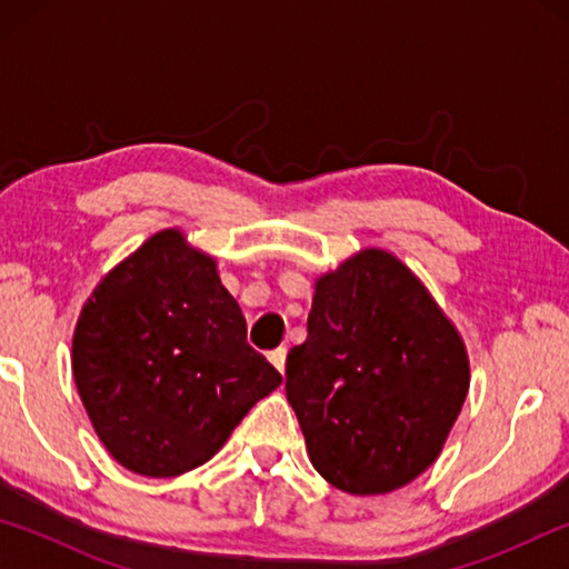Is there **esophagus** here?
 I'll use <instances>...</instances> for the list:
<instances>
[{
  "mask_svg": "<svg viewBox=\"0 0 569 569\" xmlns=\"http://www.w3.org/2000/svg\"><path fill=\"white\" fill-rule=\"evenodd\" d=\"M286 353H288L286 349H276V351L268 353V361H271L281 373L286 371Z\"/></svg>",
  "mask_w": 569,
  "mask_h": 569,
  "instance_id": "obj_1",
  "label": "esophagus"
}]
</instances>
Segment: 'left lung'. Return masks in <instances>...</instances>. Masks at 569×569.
I'll return each mask as SVG.
<instances>
[{"instance_id":"8db88e82","label":"left lung","mask_w":569,"mask_h":569,"mask_svg":"<svg viewBox=\"0 0 569 569\" xmlns=\"http://www.w3.org/2000/svg\"><path fill=\"white\" fill-rule=\"evenodd\" d=\"M286 397L316 471L349 495H389L435 465L469 391L457 326L383 248L316 278Z\"/></svg>"}]
</instances>
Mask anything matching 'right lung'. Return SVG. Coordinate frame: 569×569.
I'll return each mask as SVG.
<instances>
[{"mask_svg":"<svg viewBox=\"0 0 569 569\" xmlns=\"http://www.w3.org/2000/svg\"><path fill=\"white\" fill-rule=\"evenodd\" d=\"M77 393L110 457L142 477L206 465L283 377L246 341L213 256L180 228L94 286L72 336Z\"/></svg>","mask_w":569,"mask_h":569,"instance_id":"1","label":"right lung"}]
</instances>
